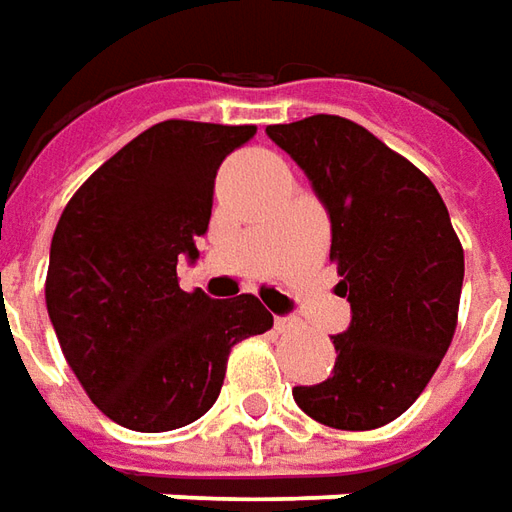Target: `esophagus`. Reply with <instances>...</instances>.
Segmentation results:
<instances>
[{
  "label": "esophagus",
  "mask_w": 512,
  "mask_h": 512,
  "mask_svg": "<svg viewBox=\"0 0 512 512\" xmlns=\"http://www.w3.org/2000/svg\"><path fill=\"white\" fill-rule=\"evenodd\" d=\"M297 325H300L297 316H277V322H274V328L280 330V333H288V330H294Z\"/></svg>",
  "instance_id": "34e87169"
}]
</instances>
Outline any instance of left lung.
<instances>
[{
    "mask_svg": "<svg viewBox=\"0 0 512 512\" xmlns=\"http://www.w3.org/2000/svg\"><path fill=\"white\" fill-rule=\"evenodd\" d=\"M330 215L336 291L350 328L333 336L328 381L294 401L330 429L367 431L401 417L426 389L457 330L465 257L426 173L336 114L269 125Z\"/></svg>",
    "mask_w": 512,
    "mask_h": 512,
    "instance_id": "left-lung-1",
    "label": "left lung"
}]
</instances>
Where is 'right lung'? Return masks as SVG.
Returning <instances> with one entry per match:
<instances>
[{
  "instance_id": "add662e5",
  "label": "right lung",
  "mask_w": 512,
  "mask_h": 512,
  "mask_svg": "<svg viewBox=\"0 0 512 512\" xmlns=\"http://www.w3.org/2000/svg\"><path fill=\"white\" fill-rule=\"evenodd\" d=\"M255 125L165 120L103 162L55 227L47 311L66 364L97 409L134 431H170L210 409L229 350L274 325L252 294L182 291L215 173Z\"/></svg>"
}]
</instances>
